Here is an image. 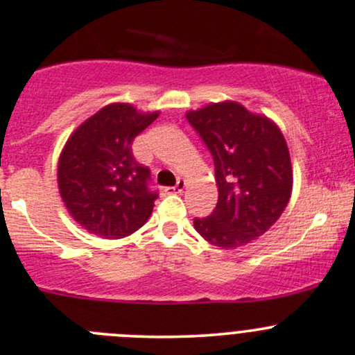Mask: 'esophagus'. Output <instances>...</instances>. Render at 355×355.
I'll return each instance as SVG.
<instances>
[{
    "label": "esophagus",
    "mask_w": 355,
    "mask_h": 355,
    "mask_svg": "<svg viewBox=\"0 0 355 355\" xmlns=\"http://www.w3.org/2000/svg\"><path fill=\"white\" fill-rule=\"evenodd\" d=\"M185 187H187V182L183 180V178H178L177 185H175V187H166L165 191H166V193H182V191L185 190Z\"/></svg>",
    "instance_id": "34e87169"
}]
</instances>
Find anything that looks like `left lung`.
I'll use <instances>...</instances> for the list:
<instances>
[{
	"label": "left lung",
	"instance_id": "8db88e82",
	"mask_svg": "<svg viewBox=\"0 0 355 355\" xmlns=\"http://www.w3.org/2000/svg\"><path fill=\"white\" fill-rule=\"evenodd\" d=\"M187 120L209 146L218 202L193 227L215 247L237 248L263 235L279 220L292 195L291 153L270 118L237 101L190 110Z\"/></svg>",
	"mask_w": 355,
	"mask_h": 355
}]
</instances>
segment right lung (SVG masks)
Listing matches in <instances>:
<instances>
[{
	"mask_svg": "<svg viewBox=\"0 0 355 355\" xmlns=\"http://www.w3.org/2000/svg\"><path fill=\"white\" fill-rule=\"evenodd\" d=\"M158 115L130 103H110L64 144L58 160L61 200L89 234L128 237L152 215L157 193L148 189L150 170L135 160L132 144Z\"/></svg>",
	"mask_w": 355,
	"mask_h": 355,
	"instance_id": "add662e5",
	"label": "right lung"
}]
</instances>
